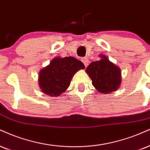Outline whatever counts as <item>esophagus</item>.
<instances>
[{
    "label": "esophagus",
    "instance_id": "esophagus-1",
    "mask_svg": "<svg viewBox=\"0 0 150 150\" xmlns=\"http://www.w3.org/2000/svg\"><path fill=\"white\" fill-rule=\"evenodd\" d=\"M82 61L83 62V64H84L85 67H87L88 64H89V61L88 60V59H86V58H82Z\"/></svg>",
    "mask_w": 150,
    "mask_h": 150
}]
</instances>
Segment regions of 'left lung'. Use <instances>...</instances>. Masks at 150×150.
I'll return each mask as SVG.
<instances>
[{"mask_svg": "<svg viewBox=\"0 0 150 150\" xmlns=\"http://www.w3.org/2000/svg\"><path fill=\"white\" fill-rule=\"evenodd\" d=\"M101 59L93 61L86 69V73L92 80L93 86L100 93H110L120 87L122 78L121 70L112 63L105 55H99Z\"/></svg>", "mask_w": 150, "mask_h": 150, "instance_id": "obj_1", "label": "left lung"}]
</instances>
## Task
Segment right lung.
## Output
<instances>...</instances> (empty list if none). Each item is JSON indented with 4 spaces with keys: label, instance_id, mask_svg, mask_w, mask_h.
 Instances as JSON below:
<instances>
[{
    "label": "right lung",
    "instance_id": "right-lung-1",
    "mask_svg": "<svg viewBox=\"0 0 150 150\" xmlns=\"http://www.w3.org/2000/svg\"><path fill=\"white\" fill-rule=\"evenodd\" d=\"M85 68L82 61L72 57H56L39 73L41 91L50 96H59L68 86L76 72Z\"/></svg>",
    "mask_w": 150,
    "mask_h": 150
}]
</instances>
